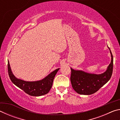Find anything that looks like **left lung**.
<instances>
[{"instance_id": "1", "label": "left lung", "mask_w": 120, "mask_h": 120, "mask_svg": "<svg viewBox=\"0 0 120 120\" xmlns=\"http://www.w3.org/2000/svg\"><path fill=\"white\" fill-rule=\"evenodd\" d=\"M111 61L105 72L93 74L71 68L70 81L73 89L81 95H91L96 93L110 79L113 72V57L110 49Z\"/></svg>"}]
</instances>
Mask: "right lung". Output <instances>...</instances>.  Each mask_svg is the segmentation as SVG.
<instances>
[{"label":"right lung","instance_id":"1","mask_svg":"<svg viewBox=\"0 0 120 120\" xmlns=\"http://www.w3.org/2000/svg\"><path fill=\"white\" fill-rule=\"evenodd\" d=\"M59 68L56 69L43 79L36 82H26L16 78L12 72L8 61V71L12 82L22 89L26 94L32 96H40L46 94L51 88L53 81Z\"/></svg>","mask_w":120,"mask_h":120}]
</instances>
